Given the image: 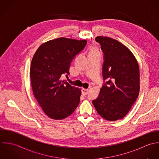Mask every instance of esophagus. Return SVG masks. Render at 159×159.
<instances>
[{"mask_svg": "<svg viewBox=\"0 0 159 159\" xmlns=\"http://www.w3.org/2000/svg\"><path fill=\"white\" fill-rule=\"evenodd\" d=\"M82 93L84 95H86L88 94L89 93V89H82Z\"/></svg>", "mask_w": 159, "mask_h": 159, "instance_id": "34e87169", "label": "esophagus"}]
</instances>
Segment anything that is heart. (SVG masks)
I'll list each match as a JSON object with an SVG mask.
<instances>
[{"label": "heart", "mask_w": 159, "mask_h": 159, "mask_svg": "<svg viewBox=\"0 0 159 159\" xmlns=\"http://www.w3.org/2000/svg\"><path fill=\"white\" fill-rule=\"evenodd\" d=\"M99 53V51L98 50V48L96 47H92L90 49V52H89V55L90 54H94V53Z\"/></svg>", "instance_id": "b5f03b06"}]
</instances>
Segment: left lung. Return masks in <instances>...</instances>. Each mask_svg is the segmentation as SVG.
<instances>
[{
	"label": "left lung",
	"instance_id": "obj_1",
	"mask_svg": "<svg viewBox=\"0 0 159 159\" xmlns=\"http://www.w3.org/2000/svg\"><path fill=\"white\" fill-rule=\"evenodd\" d=\"M104 53L103 84L92 103L97 112L109 121L124 118L139 93V69L132 52L117 40L98 36Z\"/></svg>",
	"mask_w": 159,
	"mask_h": 159
}]
</instances>
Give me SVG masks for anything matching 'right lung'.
<instances>
[{
  "label": "right lung",
  "mask_w": 159,
  "mask_h": 159,
  "mask_svg": "<svg viewBox=\"0 0 159 159\" xmlns=\"http://www.w3.org/2000/svg\"><path fill=\"white\" fill-rule=\"evenodd\" d=\"M86 40L60 37L42 44L33 56L30 68L32 92L45 114L55 120L72 114L80 102L81 90L62 80L70 65L85 47Z\"/></svg>",
  "instance_id": "obj_1"
}]
</instances>
